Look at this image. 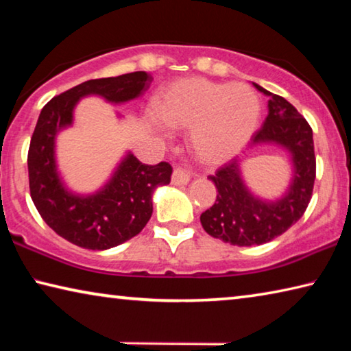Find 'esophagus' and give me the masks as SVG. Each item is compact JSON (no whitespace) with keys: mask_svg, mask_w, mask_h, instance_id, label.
I'll return each mask as SVG.
<instances>
[{"mask_svg":"<svg viewBox=\"0 0 351 351\" xmlns=\"http://www.w3.org/2000/svg\"><path fill=\"white\" fill-rule=\"evenodd\" d=\"M189 181H190V175L186 170L175 169L173 175H171V184H175V186H186Z\"/></svg>","mask_w":351,"mask_h":351,"instance_id":"obj_1","label":"esophagus"}]
</instances>
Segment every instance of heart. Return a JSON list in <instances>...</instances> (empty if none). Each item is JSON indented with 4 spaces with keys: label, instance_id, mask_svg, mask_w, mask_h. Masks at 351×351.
<instances>
[{
    "label": "heart",
    "instance_id": "1",
    "mask_svg": "<svg viewBox=\"0 0 351 351\" xmlns=\"http://www.w3.org/2000/svg\"><path fill=\"white\" fill-rule=\"evenodd\" d=\"M156 117L178 130L190 128V148L201 162L218 165L245 147L260 121V102L243 83L184 77L164 86L154 102ZM158 125V122H154Z\"/></svg>",
    "mask_w": 351,
    "mask_h": 351
}]
</instances>
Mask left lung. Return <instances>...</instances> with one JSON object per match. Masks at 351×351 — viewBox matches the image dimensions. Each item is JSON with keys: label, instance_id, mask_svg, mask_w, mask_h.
I'll use <instances>...</instances> for the list:
<instances>
[{"label": "left lung", "instance_id": "left-lung-1", "mask_svg": "<svg viewBox=\"0 0 351 351\" xmlns=\"http://www.w3.org/2000/svg\"><path fill=\"white\" fill-rule=\"evenodd\" d=\"M268 96V116L263 127L252 136V145L274 144L287 150L293 164L289 187L274 201L261 199L243 181L241 161L232 159L210 175L217 187V199L210 209L201 213V224L213 239L234 246L263 245L299 221L310 203L316 158L313 130L305 117L287 99L272 94L254 83Z\"/></svg>", "mask_w": 351, "mask_h": 351}]
</instances>
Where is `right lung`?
Wrapping results in <instances>:
<instances>
[{"instance_id":"obj_1","label":"right lung","mask_w":351,"mask_h":351,"mask_svg":"<svg viewBox=\"0 0 351 351\" xmlns=\"http://www.w3.org/2000/svg\"><path fill=\"white\" fill-rule=\"evenodd\" d=\"M152 80L145 71H136L83 82L51 99L40 112L27 153L31 198L45 223L73 245L105 251L138 235L153 213L154 189L170 182L171 165L142 164L128 152L102 189L79 195L64 186L58 173L57 134L73 125L74 108L82 97L125 104L139 97Z\"/></svg>"}]
</instances>
